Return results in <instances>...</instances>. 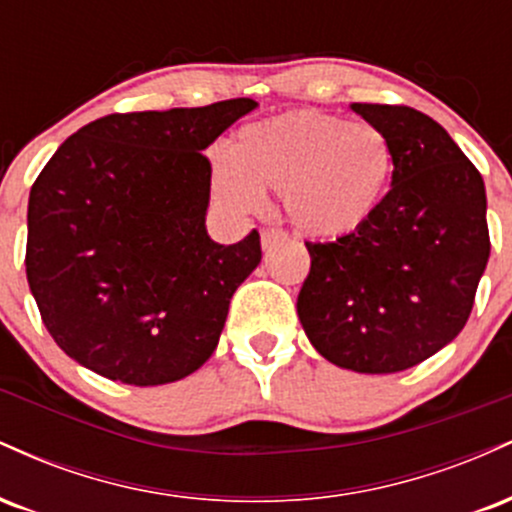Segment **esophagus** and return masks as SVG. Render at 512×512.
Segmentation results:
<instances>
[{
	"label": "esophagus",
	"instance_id": "esophagus-1",
	"mask_svg": "<svg viewBox=\"0 0 512 512\" xmlns=\"http://www.w3.org/2000/svg\"><path fill=\"white\" fill-rule=\"evenodd\" d=\"M289 238V233L281 231V228H264L262 231V248H272V245L281 243V240Z\"/></svg>",
	"mask_w": 512,
	"mask_h": 512
}]
</instances>
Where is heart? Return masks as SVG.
<instances>
[{
  "mask_svg": "<svg viewBox=\"0 0 512 512\" xmlns=\"http://www.w3.org/2000/svg\"><path fill=\"white\" fill-rule=\"evenodd\" d=\"M392 170L383 127L293 110L240 129L228 158L211 166V190L238 214L260 207V192H279L293 226L327 240L358 231L378 211Z\"/></svg>",
  "mask_w": 512,
  "mask_h": 512,
  "instance_id": "obj_1",
  "label": "heart"
}]
</instances>
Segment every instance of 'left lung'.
<instances>
[{
  "mask_svg": "<svg viewBox=\"0 0 512 512\" xmlns=\"http://www.w3.org/2000/svg\"><path fill=\"white\" fill-rule=\"evenodd\" d=\"M395 151L392 190L349 236L305 243L298 317L334 366L399 373L450 344L472 313L491 240L481 173L409 105L354 103Z\"/></svg>",
  "mask_w": 512,
  "mask_h": 512,
  "instance_id": "8db88e82",
  "label": "left lung"
}]
</instances>
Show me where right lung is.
<instances>
[{"label": "right lung", "mask_w": 512, "mask_h": 512, "mask_svg": "<svg viewBox=\"0 0 512 512\" xmlns=\"http://www.w3.org/2000/svg\"><path fill=\"white\" fill-rule=\"evenodd\" d=\"M113 113L45 163L28 199L26 276L57 346L125 385L195 373L219 344L228 303L262 260L260 233L207 236L211 163L202 154L255 108Z\"/></svg>", "instance_id": "obj_1"}]
</instances>
